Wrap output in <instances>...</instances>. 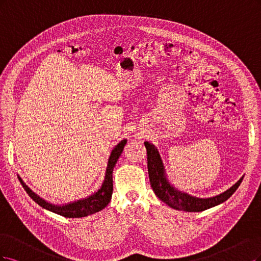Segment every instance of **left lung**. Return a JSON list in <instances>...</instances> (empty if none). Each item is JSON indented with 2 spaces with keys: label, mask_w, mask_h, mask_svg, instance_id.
<instances>
[{
  "label": "left lung",
  "mask_w": 261,
  "mask_h": 261,
  "mask_svg": "<svg viewBox=\"0 0 261 261\" xmlns=\"http://www.w3.org/2000/svg\"><path fill=\"white\" fill-rule=\"evenodd\" d=\"M146 153H147V169L150 187L159 199H162L164 203L170 206L173 209L183 210V212H192L198 213L203 212L210 207L219 205L228 199L233 193L237 191L243 180L241 178L232 188L223 192L222 194L217 195L210 198H197L193 197L187 193H182L171 187L169 182L167 181L164 173V166L158 154V150L153 144L145 142Z\"/></svg>",
  "instance_id": "left-lung-1"
}]
</instances>
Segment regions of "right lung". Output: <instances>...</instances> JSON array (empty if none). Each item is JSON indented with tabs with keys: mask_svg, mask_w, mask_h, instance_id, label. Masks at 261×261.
<instances>
[{
	"mask_svg": "<svg viewBox=\"0 0 261 261\" xmlns=\"http://www.w3.org/2000/svg\"><path fill=\"white\" fill-rule=\"evenodd\" d=\"M125 144H127V140H122L119 144L113 149L111 157L108 159L106 175H105V180L102 184V188H100L96 193H94L93 195L89 196L88 198L81 199L78 201H73V203L68 205L55 206L47 203V201H45L44 199H42L37 194H35V193H33L26 186V184L23 183V181L20 178L18 179L21 183L22 188L28 193V195L42 208L47 209L49 212L61 215L66 218H82V217H87L89 215H93L99 212V210H102L103 208H105L112 198L114 167L116 166L117 161H118V158L120 157Z\"/></svg>",
	"mask_w": 261,
	"mask_h": 261,
	"instance_id": "right-lung-1",
	"label": "right lung"
}]
</instances>
